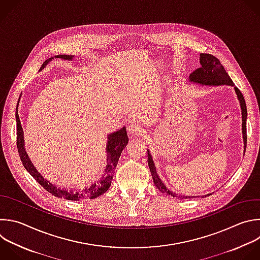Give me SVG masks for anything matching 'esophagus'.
<instances>
[{
    "label": "esophagus",
    "mask_w": 260,
    "mask_h": 260,
    "mask_svg": "<svg viewBox=\"0 0 260 260\" xmlns=\"http://www.w3.org/2000/svg\"><path fill=\"white\" fill-rule=\"evenodd\" d=\"M127 132L133 135V136H141L144 134L145 129L143 128L142 125H140L139 123H131L128 126H127Z\"/></svg>",
    "instance_id": "1"
}]
</instances>
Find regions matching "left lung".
<instances>
[{
	"label": "left lung",
	"mask_w": 260,
	"mask_h": 260,
	"mask_svg": "<svg viewBox=\"0 0 260 260\" xmlns=\"http://www.w3.org/2000/svg\"><path fill=\"white\" fill-rule=\"evenodd\" d=\"M200 64L201 66L199 68H197L195 71H193L189 78L191 81L196 82V83H200V84H205V85H222V84H226V85H232L234 86L235 92L237 94L238 100L240 101V106H241V110H242V133H243V140H244V146L246 147L247 144V128H246V119H247V107H246V103H245V99L242 95V93L240 92V90L235 85V83L233 82V80L231 79V77L229 76V74L226 73L225 69L223 68V66L221 65L220 61L214 57L211 54H200ZM148 165L151 171V175L153 178V182L154 185L156 186V188L162 192L165 193L167 195L174 196L176 198H184V199H191L190 196H177L176 193L169 191L164 184L161 182V180L159 179L157 172H156V167L154 164V161L152 159V156L148 150ZM210 195V194H208ZM208 195H204L205 197ZM202 196V197H204ZM194 196H192L193 198Z\"/></svg>",
	"instance_id": "1"
}]
</instances>
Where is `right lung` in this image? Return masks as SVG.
<instances>
[{
	"label": "right lung",
	"instance_id": "obj_1",
	"mask_svg": "<svg viewBox=\"0 0 260 260\" xmlns=\"http://www.w3.org/2000/svg\"><path fill=\"white\" fill-rule=\"evenodd\" d=\"M55 58H60L63 60H72L73 56L71 55H57ZM54 58L51 57L47 59L42 67L40 68V71L46 67L47 64H49L50 61H52ZM16 122H17V149L18 153L20 156V159L25 167V169L29 172V174L34 177V179L49 193L52 195L58 197V198H65L67 200H72V201H77L83 198H89V199H95L99 197L100 195L104 194L111 186V182L114 176V169L117 165V162L119 160L120 154L125 148L126 144L128 143V137L126 134L125 127H122L118 129L117 132H114L108 136V142L106 146V152H107V165L104 170V174L101 177L99 181L96 183L88 186L86 188H83L79 191L72 192V191H67L66 189L63 190L61 188L56 187L54 184L50 183L48 180L44 179V177L40 174V172L37 170L30 159L28 158V155L25 151L24 148V139H23V129L21 126V122L19 119L18 111L16 110Z\"/></svg>",
	"mask_w": 260,
	"mask_h": 260
}]
</instances>
